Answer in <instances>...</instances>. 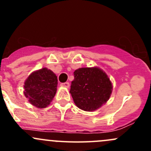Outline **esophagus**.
Segmentation results:
<instances>
[{"instance_id":"34e87169","label":"esophagus","mask_w":151,"mask_h":151,"mask_svg":"<svg viewBox=\"0 0 151 151\" xmlns=\"http://www.w3.org/2000/svg\"><path fill=\"white\" fill-rule=\"evenodd\" d=\"M62 87H65V88H69V83H68V82H66V83H61L60 84Z\"/></svg>"}]
</instances>
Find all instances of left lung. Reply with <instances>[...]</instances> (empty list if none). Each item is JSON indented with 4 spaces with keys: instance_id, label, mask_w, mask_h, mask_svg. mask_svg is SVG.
Listing matches in <instances>:
<instances>
[{
    "instance_id": "1",
    "label": "left lung",
    "mask_w": 151,
    "mask_h": 151,
    "mask_svg": "<svg viewBox=\"0 0 151 151\" xmlns=\"http://www.w3.org/2000/svg\"><path fill=\"white\" fill-rule=\"evenodd\" d=\"M74 76L70 93L77 107L92 112L109 100L112 85L104 71L98 67L80 68L74 71Z\"/></svg>"
}]
</instances>
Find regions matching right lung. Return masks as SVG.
<instances>
[{
	"mask_svg": "<svg viewBox=\"0 0 151 151\" xmlns=\"http://www.w3.org/2000/svg\"><path fill=\"white\" fill-rule=\"evenodd\" d=\"M57 76L47 68L33 71L24 85V94L28 101L38 108H45L50 104L57 91Z\"/></svg>",
	"mask_w": 151,
	"mask_h": 151,
	"instance_id": "obj_1",
	"label": "right lung"
}]
</instances>
